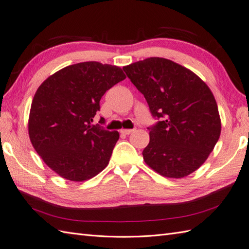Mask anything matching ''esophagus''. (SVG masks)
Returning a JSON list of instances; mask_svg holds the SVG:
<instances>
[{
    "mask_svg": "<svg viewBox=\"0 0 249 249\" xmlns=\"http://www.w3.org/2000/svg\"><path fill=\"white\" fill-rule=\"evenodd\" d=\"M132 131H134V129H122L121 130V132H122L123 135H130Z\"/></svg>",
    "mask_w": 249,
    "mask_h": 249,
    "instance_id": "esophagus-1",
    "label": "esophagus"
}]
</instances>
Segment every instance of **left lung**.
<instances>
[{
    "mask_svg": "<svg viewBox=\"0 0 249 249\" xmlns=\"http://www.w3.org/2000/svg\"><path fill=\"white\" fill-rule=\"evenodd\" d=\"M157 120L147 127L143 159L160 175L182 178L207 160L221 135V119L211 90L192 71L159 58L123 68Z\"/></svg>",
    "mask_w": 249,
    "mask_h": 249,
    "instance_id": "8db88e82",
    "label": "left lung"
}]
</instances>
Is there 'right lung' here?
<instances>
[{"instance_id":"right-lung-1","label":"right lung","mask_w":249,"mask_h":249,"mask_svg":"<svg viewBox=\"0 0 249 249\" xmlns=\"http://www.w3.org/2000/svg\"><path fill=\"white\" fill-rule=\"evenodd\" d=\"M125 78L119 67L87 61L63 68L38 88L28 134L35 151L62 178L84 181L109 163L119 132L92 122L102 96Z\"/></svg>"}]
</instances>
